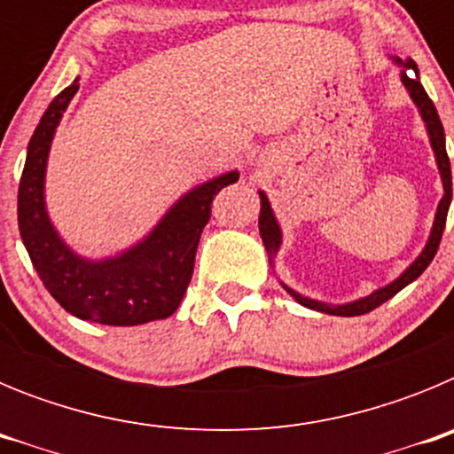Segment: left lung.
I'll return each mask as SVG.
<instances>
[{
    "mask_svg": "<svg viewBox=\"0 0 454 454\" xmlns=\"http://www.w3.org/2000/svg\"><path fill=\"white\" fill-rule=\"evenodd\" d=\"M391 61L400 67V82L403 86L407 88L409 98L411 102L416 104L419 108L420 118L425 122V131L430 136V145L432 152H434V159H436V168H439V175H441V184H443V198H441L439 207H436V214H434V223H432V231H430V239L425 243L423 252L416 256L414 262L409 263L403 272H400L391 284L387 286L377 288L372 291L371 295L366 298H359V300H352V302L346 304H330V302H320V300L314 298H307L302 293H298L295 288L288 286L286 282L279 279L284 291L291 295L295 302H300L302 307L307 309H314V311H320V314H330V316H362L372 311L375 307H380L382 302L391 300L395 293L403 291L407 284H411L414 279H419L420 272L425 268L430 266L432 259H434L436 250H439V243H441V236H443V227H446V218H448V208H450L452 202V172H450V161H448V152H446V134H443V124H441L439 114H436V106L430 98H427V92H425L423 83H420L419 77V67L411 59L403 61L400 56H391ZM411 69L415 72L414 78H409L406 72ZM259 198H262V211H259V234H262L263 240V247L268 252V263L270 268H275V259L279 254V247H282V227L277 223L275 214H272V207H270V200L263 191H259Z\"/></svg>",
    "mask_w": 454,
    "mask_h": 454,
    "instance_id": "8db88e82",
    "label": "left lung"
}]
</instances>
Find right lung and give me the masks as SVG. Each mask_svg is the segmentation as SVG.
<instances>
[{"mask_svg": "<svg viewBox=\"0 0 454 454\" xmlns=\"http://www.w3.org/2000/svg\"><path fill=\"white\" fill-rule=\"evenodd\" d=\"M77 90L79 77L51 99L27 147L18 191L22 243L51 298L67 314L115 327L168 318L177 311L191 282L214 195L239 182V170L224 172L184 192L154 230L127 250L104 259L82 256L56 231L45 202L51 140Z\"/></svg>", "mask_w": 454, "mask_h": 454, "instance_id": "1", "label": "right lung"}]
</instances>
